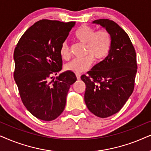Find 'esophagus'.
Wrapping results in <instances>:
<instances>
[{
    "label": "esophagus",
    "mask_w": 151,
    "mask_h": 151,
    "mask_svg": "<svg viewBox=\"0 0 151 151\" xmlns=\"http://www.w3.org/2000/svg\"><path fill=\"white\" fill-rule=\"evenodd\" d=\"M76 77H77V80H80V79H81V75H80V74H76Z\"/></svg>",
    "instance_id": "34e87169"
}]
</instances>
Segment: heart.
I'll return each mask as SVG.
<instances>
[{
  "instance_id": "1",
  "label": "heart",
  "mask_w": 151,
  "mask_h": 151,
  "mask_svg": "<svg viewBox=\"0 0 151 151\" xmlns=\"http://www.w3.org/2000/svg\"><path fill=\"white\" fill-rule=\"evenodd\" d=\"M74 37L80 43L85 45L84 55H87L81 59H74L65 66L66 70L79 74L86 71L92 65L93 59L101 61L109 53L112 43L111 35L106 29L96 32L93 27L88 25H81L78 28ZM60 55L64 59L70 58V52L68 42L61 43L59 50Z\"/></svg>"
}]
</instances>
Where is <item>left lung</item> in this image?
<instances>
[{"label":"left lung","instance_id":"left-lung-1","mask_svg":"<svg viewBox=\"0 0 151 151\" xmlns=\"http://www.w3.org/2000/svg\"><path fill=\"white\" fill-rule=\"evenodd\" d=\"M92 23L110 32L111 47L107 57L81 79L86 86L84 100L88 110L106 118L119 112L133 92L136 52L127 33L115 22L103 19Z\"/></svg>","mask_w":151,"mask_h":151}]
</instances>
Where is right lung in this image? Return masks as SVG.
Masks as SVG:
<instances>
[{"mask_svg":"<svg viewBox=\"0 0 151 151\" xmlns=\"http://www.w3.org/2000/svg\"><path fill=\"white\" fill-rule=\"evenodd\" d=\"M75 23L41 20L26 30L15 47L14 78L20 96L28 111L43 121L63 112L70 86L77 81L71 71L49 81L62 69L60 47Z\"/></svg>","mask_w":151,"mask_h":151,"instance_id":"1","label":"right lung"}]
</instances>
